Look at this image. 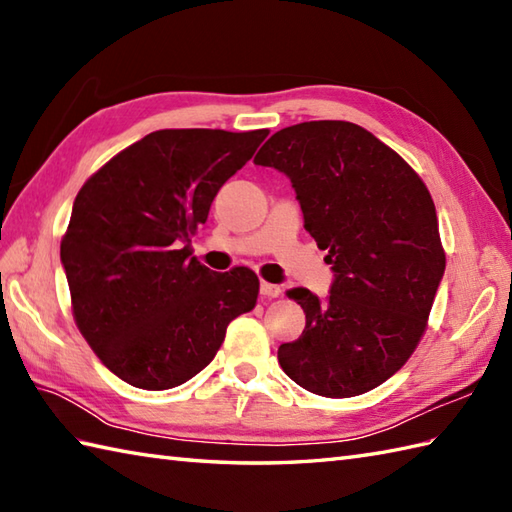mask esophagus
Listing matches in <instances>:
<instances>
[{
	"instance_id": "esophagus-1",
	"label": "esophagus",
	"mask_w": 512,
	"mask_h": 512,
	"mask_svg": "<svg viewBox=\"0 0 512 512\" xmlns=\"http://www.w3.org/2000/svg\"><path fill=\"white\" fill-rule=\"evenodd\" d=\"M259 292H262V297H266V299H275L281 295V288L277 284H268V281H262Z\"/></svg>"
}]
</instances>
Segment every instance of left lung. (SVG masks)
Here are the masks:
<instances>
[{"instance_id": "left-lung-1", "label": "left lung", "mask_w": 512, "mask_h": 512, "mask_svg": "<svg viewBox=\"0 0 512 512\" xmlns=\"http://www.w3.org/2000/svg\"><path fill=\"white\" fill-rule=\"evenodd\" d=\"M255 165L290 178L303 226L334 273L323 301L288 290L306 330L279 347L281 369L328 398L383 385L416 350L447 264L431 193L394 149L345 121L281 129Z\"/></svg>"}]
</instances>
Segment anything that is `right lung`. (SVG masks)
<instances>
[{
	"instance_id": "add662e5",
	"label": "right lung",
	"mask_w": 512,
	"mask_h": 512,
	"mask_svg": "<svg viewBox=\"0 0 512 512\" xmlns=\"http://www.w3.org/2000/svg\"><path fill=\"white\" fill-rule=\"evenodd\" d=\"M268 129H160L83 184L61 239L74 321L125 383L162 391L213 361L228 323L257 303L248 268L215 273L189 257L222 184Z\"/></svg>"
}]
</instances>
